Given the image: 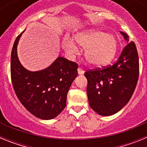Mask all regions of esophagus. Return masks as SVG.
I'll list each match as a JSON object with an SVG mask.
<instances>
[{"label":"esophagus","instance_id":"1","mask_svg":"<svg viewBox=\"0 0 147 147\" xmlns=\"http://www.w3.org/2000/svg\"><path fill=\"white\" fill-rule=\"evenodd\" d=\"M78 74L80 75H82V74H84V73H85V71H83V69H82V68H80V67H79L78 68Z\"/></svg>","mask_w":147,"mask_h":147}]
</instances>
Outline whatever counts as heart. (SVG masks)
I'll return each instance as SVG.
<instances>
[{"mask_svg": "<svg viewBox=\"0 0 147 147\" xmlns=\"http://www.w3.org/2000/svg\"><path fill=\"white\" fill-rule=\"evenodd\" d=\"M75 40L80 47L85 49L87 61L95 67L107 65L116 54L117 40L113 36L101 30L90 29L80 32L75 35ZM62 44L67 54L75 55L79 52L80 49L72 39H64Z\"/></svg>", "mask_w": 147, "mask_h": 147, "instance_id": "heart-1", "label": "heart"}]
</instances>
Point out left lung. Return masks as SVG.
<instances>
[{
	"mask_svg": "<svg viewBox=\"0 0 147 147\" xmlns=\"http://www.w3.org/2000/svg\"><path fill=\"white\" fill-rule=\"evenodd\" d=\"M120 33L127 45L117 62L103 69L85 73L90 106L103 116L116 113L128 103L139 76V59L136 44L129 42L127 34Z\"/></svg>",
	"mask_w": 147,
	"mask_h": 147,
	"instance_id": "obj_1",
	"label": "left lung"
}]
</instances>
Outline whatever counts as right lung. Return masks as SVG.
Returning a JSON list of instances; mask_svg holds the SVG:
<instances>
[{
	"mask_svg": "<svg viewBox=\"0 0 147 147\" xmlns=\"http://www.w3.org/2000/svg\"><path fill=\"white\" fill-rule=\"evenodd\" d=\"M18 35L11 54V77L14 90L22 105L40 119L57 117L66 106L67 92L77 76L78 65L62 57L41 71H30L18 57Z\"/></svg>",
	"mask_w": 147,
	"mask_h": 147,
	"instance_id": "right-lung-1",
	"label": "right lung"
}]
</instances>
